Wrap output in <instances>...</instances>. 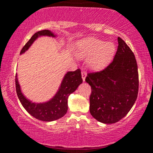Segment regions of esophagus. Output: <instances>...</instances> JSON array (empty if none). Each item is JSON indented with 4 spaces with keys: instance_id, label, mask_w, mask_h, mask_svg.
<instances>
[{
    "instance_id": "esophagus-1",
    "label": "esophagus",
    "mask_w": 153,
    "mask_h": 153,
    "mask_svg": "<svg viewBox=\"0 0 153 153\" xmlns=\"http://www.w3.org/2000/svg\"><path fill=\"white\" fill-rule=\"evenodd\" d=\"M81 74H82V78L83 81H85V77H86V72L85 71H82L81 72Z\"/></svg>"
}]
</instances>
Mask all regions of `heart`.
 Returning a JSON list of instances; mask_svg holds the SVG:
<instances>
[{"label": "heart", "instance_id": "1", "mask_svg": "<svg viewBox=\"0 0 153 153\" xmlns=\"http://www.w3.org/2000/svg\"><path fill=\"white\" fill-rule=\"evenodd\" d=\"M115 46L111 42H105L94 37H88L79 41L76 45V54L79 58L90 57L88 64L94 70H101L110 62L115 53Z\"/></svg>", "mask_w": 153, "mask_h": 153}]
</instances>
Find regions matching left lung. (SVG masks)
Here are the masks:
<instances>
[{"label": "left lung", "instance_id": "1", "mask_svg": "<svg viewBox=\"0 0 153 153\" xmlns=\"http://www.w3.org/2000/svg\"><path fill=\"white\" fill-rule=\"evenodd\" d=\"M113 61L103 71L88 73L85 78L91 87V114L105 124H113L127 114L137 98L139 75L132 51L118 37Z\"/></svg>", "mask_w": 153, "mask_h": 153}]
</instances>
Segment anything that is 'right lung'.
Instances as JSON below:
<instances>
[{"label": "right lung", "mask_w": 153, "mask_h": 153, "mask_svg": "<svg viewBox=\"0 0 153 153\" xmlns=\"http://www.w3.org/2000/svg\"><path fill=\"white\" fill-rule=\"evenodd\" d=\"M40 36H55L53 33L49 30L37 31L24 45L22 50H21L20 54L24 53L25 51L27 50L31 44L34 42V40ZM15 81L16 94L22 106L27 111L28 113L39 120L44 121V122H52L62 118L63 116L65 115L68 111V97L72 93L76 90L78 85L82 83V79L80 69L67 73L63 78L59 91H57L55 96L48 102L42 103H32L26 99V97H24L21 91L20 85L17 79V74H16Z\"/></svg>", "instance_id": "right-lung-1"}]
</instances>
